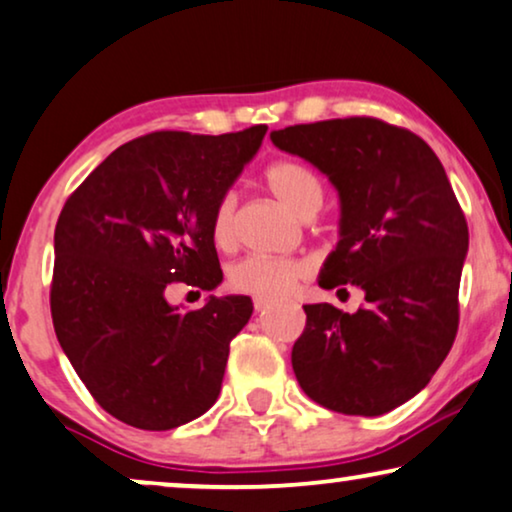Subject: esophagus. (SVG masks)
Returning a JSON list of instances; mask_svg holds the SVG:
<instances>
[{
    "instance_id": "34e87169",
    "label": "esophagus",
    "mask_w": 512,
    "mask_h": 512,
    "mask_svg": "<svg viewBox=\"0 0 512 512\" xmlns=\"http://www.w3.org/2000/svg\"><path fill=\"white\" fill-rule=\"evenodd\" d=\"M252 306H255V311L260 313V311H267L269 309V302H264V299H255V302H252Z\"/></svg>"
}]
</instances>
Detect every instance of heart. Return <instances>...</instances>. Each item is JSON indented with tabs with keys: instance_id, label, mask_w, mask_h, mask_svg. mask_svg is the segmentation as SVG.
Masks as SVG:
<instances>
[{
	"instance_id": "heart-1",
	"label": "heart",
	"mask_w": 512,
	"mask_h": 512,
	"mask_svg": "<svg viewBox=\"0 0 512 512\" xmlns=\"http://www.w3.org/2000/svg\"><path fill=\"white\" fill-rule=\"evenodd\" d=\"M271 194L299 217L313 215L323 201V182L299 161H276L264 170ZM210 236L220 248H229L236 236V194L224 192L210 215ZM309 274V264L295 257L248 255L229 269V288L264 302L288 297L297 281Z\"/></svg>"
}]
</instances>
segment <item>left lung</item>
<instances>
[{
    "label": "left lung",
    "instance_id": "obj_1",
    "mask_svg": "<svg viewBox=\"0 0 512 512\" xmlns=\"http://www.w3.org/2000/svg\"><path fill=\"white\" fill-rule=\"evenodd\" d=\"M271 142L330 177L342 201L318 285L365 290L356 313L304 306L295 377L332 412H391L431 381L459 330L468 224L445 168L419 135L374 117L288 126Z\"/></svg>",
    "mask_w": 512,
    "mask_h": 512
}]
</instances>
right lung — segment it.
Wrapping results in <instances>:
<instances>
[{
  "instance_id": "add662e5",
  "label": "right lung",
  "mask_w": 512,
  "mask_h": 512,
  "mask_svg": "<svg viewBox=\"0 0 512 512\" xmlns=\"http://www.w3.org/2000/svg\"><path fill=\"white\" fill-rule=\"evenodd\" d=\"M264 133L257 124L224 135H140L114 149L60 210L56 337L95 403L128 426L170 431L220 395L250 297H210L182 311L166 302V288L220 285L210 215Z\"/></svg>"
}]
</instances>
